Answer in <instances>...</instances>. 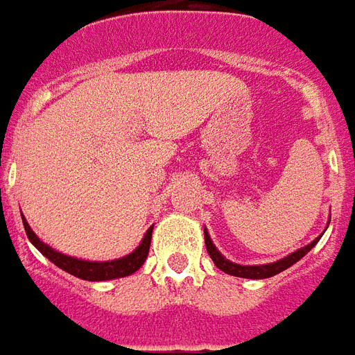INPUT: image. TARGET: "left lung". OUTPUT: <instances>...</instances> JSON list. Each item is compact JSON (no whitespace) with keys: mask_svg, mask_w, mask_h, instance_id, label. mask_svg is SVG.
<instances>
[{"mask_svg":"<svg viewBox=\"0 0 355 355\" xmlns=\"http://www.w3.org/2000/svg\"><path fill=\"white\" fill-rule=\"evenodd\" d=\"M322 236H318L315 240H312L309 245H304L301 250H297V252L289 253L287 257L284 259L276 261V263H268V265H236V263H232V261L225 259L221 253L217 252V248L211 242V238H209L208 231L204 229V240H206V250H208V255L211 257V261L216 263L217 268H221L223 272L231 274V276H238V278H250V280H263V278H270V276H276V274H280L282 270H286L291 265H295L297 261L302 259L306 253L318 244V240Z\"/></svg>","mask_w":355,"mask_h":355,"instance_id":"8db88e82","label":"left lung"}]
</instances>
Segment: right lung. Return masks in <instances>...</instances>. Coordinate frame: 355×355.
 I'll return each mask as SVG.
<instances>
[{"label":"right lung","instance_id":"obj_1","mask_svg":"<svg viewBox=\"0 0 355 355\" xmlns=\"http://www.w3.org/2000/svg\"><path fill=\"white\" fill-rule=\"evenodd\" d=\"M22 223H24V231L28 234V240L32 242L37 250H40L46 259L54 263V265L66 270V272L73 274L81 280L89 282H103V280H113V278H124V276H130L138 270L139 266L144 265L147 259V253H149V245H151V234L153 227L147 229L146 236L141 240V244L128 255H124L121 259L113 261H85V259H75L69 255L56 252L51 245H46L43 240L37 238V234L30 229V225L22 216Z\"/></svg>","mask_w":355,"mask_h":355}]
</instances>
